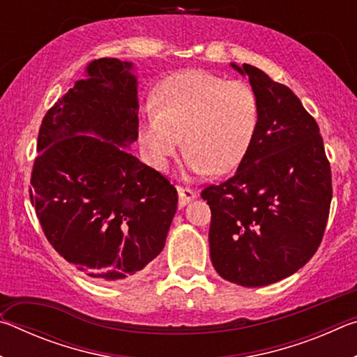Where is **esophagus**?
<instances>
[{"label": "esophagus", "instance_id": "34e87169", "mask_svg": "<svg viewBox=\"0 0 357 357\" xmlns=\"http://www.w3.org/2000/svg\"><path fill=\"white\" fill-rule=\"evenodd\" d=\"M176 189H178V195H179V206H184V204H187L190 200L195 198V192L189 189V187L178 185Z\"/></svg>", "mask_w": 357, "mask_h": 357}]
</instances>
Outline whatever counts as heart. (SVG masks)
<instances>
[{
	"instance_id": "1",
	"label": "heart",
	"mask_w": 357,
	"mask_h": 357,
	"mask_svg": "<svg viewBox=\"0 0 357 357\" xmlns=\"http://www.w3.org/2000/svg\"><path fill=\"white\" fill-rule=\"evenodd\" d=\"M259 102L249 83L206 70H184L157 88L154 110L138 126L144 155L164 170L179 146L190 173L223 174L236 168L257 135Z\"/></svg>"
}]
</instances>
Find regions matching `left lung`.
Returning a JSON list of instances; mask_svg holds the SVG:
<instances>
[{"label": "left lung", "mask_w": 357, "mask_h": 357, "mask_svg": "<svg viewBox=\"0 0 357 357\" xmlns=\"http://www.w3.org/2000/svg\"><path fill=\"white\" fill-rule=\"evenodd\" d=\"M249 77L259 102L257 135L236 173L211 184L209 253L220 277L264 287L299 271L321 244L332 200L331 165L312 114L291 89L255 66L231 63Z\"/></svg>", "instance_id": "left-lung-1"}]
</instances>
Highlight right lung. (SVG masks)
Returning a JSON list of instances; mask_svg holds the SVG:
<instances>
[{"mask_svg":"<svg viewBox=\"0 0 357 357\" xmlns=\"http://www.w3.org/2000/svg\"><path fill=\"white\" fill-rule=\"evenodd\" d=\"M132 68L96 59L86 80L47 112L29 189L53 249L105 283L129 279L159 255L178 208L170 181L124 149L138 138Z\"/></svg>","mask_w":357,"mask_h":357,"instance_id":"obj_1","label":"right lung"}]
</instances>
